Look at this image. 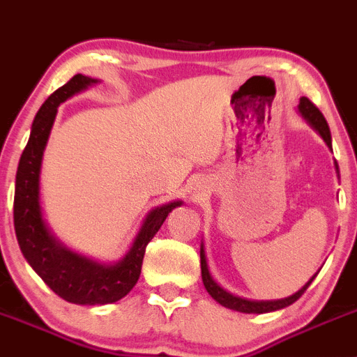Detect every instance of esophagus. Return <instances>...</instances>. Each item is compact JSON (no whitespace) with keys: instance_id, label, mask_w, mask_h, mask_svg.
Returning a JSON list of instances; mask_svg holds the SVG:
<instances>
[{"instance_id":"esophagus-1","label":"esophagus","mask_w":357,"mask_h":357,"mask_svg":"<svg viewBox=\"0 0 357 357\" xmlns=\"http://www.w3.org/2000/svg\"><path fill=\"white\" fill-rule=\"evenodd\" d=\"M195 197H200V195H199V193H195Z\"/></svg>"}]
</instances>
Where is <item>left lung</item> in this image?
Returning <instances> with one entry per match:
<instances>
[{
    "label": "left lung",
    "mask_w": 357,
    "mask_h": 357,
    "mask_svg": "<svg viewBox=\"0 0 357 357\" xmlns=\"http://www.w3.org/2000/svg\"><path fill=\"white\" fill-rule=\"evenodd\" d=\"M298 113L305 119V122L323 137L324 143L328 144V148L331 150V132H330V127H328L326 119L323 116V113L312 105L307 98H300L298 102ZM335 171H337V176L340 178L338 174V164L335 162ZM200 271H202V282H204V288L207 289L211 296L216 300L220 305L227 307V309L231 310H237V312H244V314H265V312H274V310L279 309H284V307L291 305L295 303L300 296L305 293V289L309 288L310 282L314 281L319 271L302 286L296 293H293L291 296H286V298H279V300H248V298H241V296H235L231 293H228L227 289L221 288L216 281L213 279L209 272V265H207V258H206V248H204V242L200 244Z\"/></svg>",
    "instance_id": "obj_1"
}]
</instances>
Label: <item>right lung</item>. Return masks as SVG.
<instances>
[{"label": "right lung", "instance_id": "add662e5", "mask_svg": "<svg viewBox=\"0 0 357 357\" xmlns=\"http://www.w3.org/2000/svg\"><path fill=\"white\" fill-rule=\"evenodd\" d=\"M99 83L98 78L75 75L41 105L31 126L15 176L13 225L20 251L45 284L62 300L76 305H106L122 300L136 286L148 242L183 200L158 206L146 214L129 251L112 263H101L62 244L43 218L40 174L43 153L54 127L57 108L73 96Z\"/></svg>", "mask_w": 357, "mask_h": 357}]
</instances>
